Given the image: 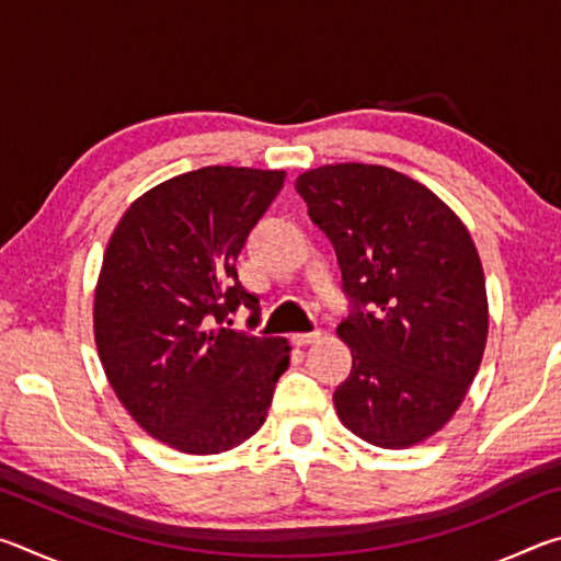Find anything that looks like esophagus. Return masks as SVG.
I'll use <instances>...</instances> for the list:
<instances>
[{
  "mask_svg": "<svg viewBox=\"0 0 561 561\" xmlns=\"http://www.w3.org/2000/svg\"><path fill=\"white\" fill-rule=\"evenodd\" d=\"M321 341V331H309V334H294V344L297 346H309Z\"/></svg>",
  "mask_w": 561,
  "mask_h": 561,
  "instance_id": "obj_1",
  "label": "esophagus"
}]
</instances>
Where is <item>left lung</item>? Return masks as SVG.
<instances>
[{"label":"left lung","mask_w":561,"mask_h":561,"mask_svg":"<svg viewBox=\"0 0 561 561\" xmlns=\"http://www.w3.org/2000/svg\"><path fill=\"white\" fill-rule=\"evenodd\" d=\"M297 193L331 240L354 311L336 329L354 368L339 421L403 450L458 411L488 344V291L468 227L433 190L386 165L307 170Z\"/></svg>","instance_id":"1"}]
</instances>
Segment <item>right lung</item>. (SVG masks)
Returning a JSON list of instances; mask_svg holds the SVG:
<instances>
[{
	"label": "right lung",
	"instance_id": "right-lung-1",
	"mask_svg": "<svg viewBox=\"0 0 561 561\" xmlns=\"http://www.w3.org/2000/svg\"><path fill=\"white\" fill-rule=\"evenodd\" d=\"M284 170L207 165L150 187L113 230L93 289V339L113 393L140 428L217 455L262 428L289 368L287 339L222 327L257 297L237 279L247 234Z\"/></svg>",
	"mask_w": 561,
	"mask_h": 561
}]
</instances>
